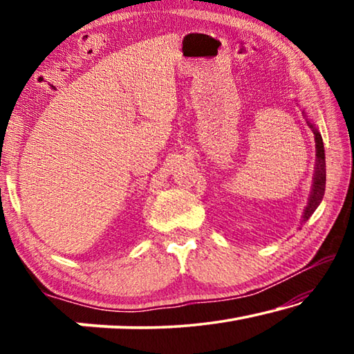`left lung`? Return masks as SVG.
<instances>
[{
    "mask_svg": "<svg viewBox=\"0 0 354 354\" xmlns=\"http://www.w3.org/2000/svg\"><path fill=\"white\" fill-rule=\"evenodd\" d=\"M309 128L313 129V133L315 136V173H314V184H313V190H310V196L308 201V206L303 212V223L310 218V215L314 214V211L323 200V195H325V185H326V162H325V148H323V140H322V134L319 133L313 123L308 122Z\"/></svg>",
    "mask_w": 354,
    "mask_h": 354,
    "instance_id": "obj_1",
    "label": "left lung"
}]
</instances>
